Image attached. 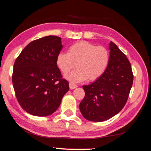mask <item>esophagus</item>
Masks as SVG:
<instances>
[{"mask_svg":"<svg viewBox=\"0 0 151 151\" xmlns=\"http://www.w3.org/2000/svg\"><path fill=\"white\" fill-rule=\"evenodd\" d=\"M77 87L78 86L75 84H73V83H69V87H70V89H74V88H75Z\"/></svg>","mask_w":151,"mask_h":151,"instance_id":"1","label":"esophagus"}]
</instances>
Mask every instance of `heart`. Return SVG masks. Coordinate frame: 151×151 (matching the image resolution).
<instances>
[{
    "label": "heart",
    "mask_w": 151,
    "mask_h": 151,
    "mask_svg": "<svg viewBox=\"0 0 151 151\" xmlns=\"http://www.w3.org/2000/svg\"><path fill=\"white\" fill-rule=\"evenodd\" d=\"M109 63V53L106 47L86 41L75 43L68 47V53L61 52L56 58V66L64 75L76 64L77 68L65 76L73 83L97 80L105 73Z\"/></svg>",
    "instance_id": "1"
}]
</instances>
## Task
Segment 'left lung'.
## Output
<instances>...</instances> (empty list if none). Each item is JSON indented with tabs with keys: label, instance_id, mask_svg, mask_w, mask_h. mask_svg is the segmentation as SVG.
<instances>
[{
	"label": "left lung",
	"instance_id": "8db88e82",
	"mask_svg": "<svg viewBox=\"0 0 151 151\" xmlns=\"http://www.w3.org/2000/svg\"><path fill=\"white\" fill-rule=\"evenodd\" d=\"M109 63L105 73L88 85L79 105L87 120L103 122L118 114L125 106L133 83L130 62L118 47L109 43Z\"/></svg>",
	"mask_w": 151,
	"mask_h": 151
}]
</instances>
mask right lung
I'll use <instances>...</instances> for the list:
<instances>
[{
  "mask_svg": "<svg viewBox=\"0 0 151 151\" xmlns=\"http://www.w3.org/2000/svg\"><path fill=\"white\" fill-rule=\"evenodd\" d=\"M61 38L49 35L30 42L16 59L13 85L19 104L31 115L47 116L56 111L69 90L56 64Z\"/></svg>",
  "mask_w": 151,
  "mask_h": 151,
  "instance_id": "1",
  "label": "right lung"
}]
</instances>
